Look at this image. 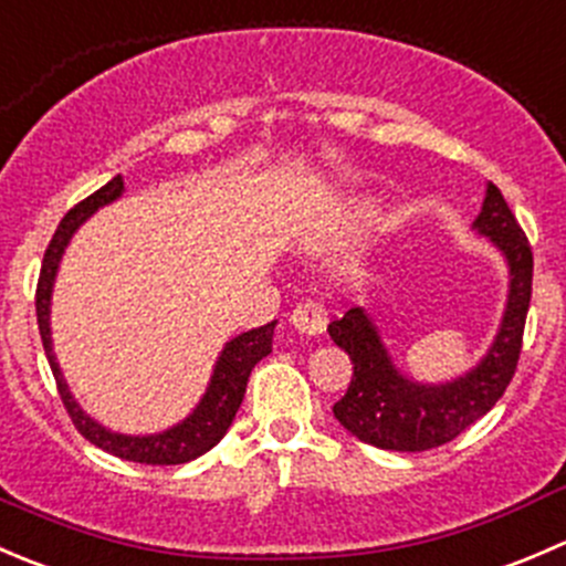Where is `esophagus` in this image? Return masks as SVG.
I'll list each match as a JSON object with an SVG mask.
<instances>
[{
	"mask_svg": "<svg viewBox=\"0 0 566 566\" xmlns=\"http://www.w3.org/2000/svg\"><path fill=\"white\" fill-rule=\"evenodd\" d=\"M290 323H293V328L298 334L319 336L325 331V325H328V310L319 301H301L293 310V315H290Z\"/></svg>",
	"mask_w": 566,
	"mask_h": 566,
	"instance_id": "obj_1",
	"label": "esophagus"
}]
</instances>
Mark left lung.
Listing matches in <instances>:
<instances>
[{
	"label": "left lung",
	"mask_w": 566,
	"mask_h": 566,
	"mask_svg": "<svg viewBox=\"0 0 566 566\" xmlns=\"http://www.w3.org/2000/svg\"><path fill=\"white\" fill-rule=\"evenodd\" d=\"M473 227L504 251L512 279L499 336L484 361L465 378L443 386H421L402 378L380 342L378 328L358 306L328 325L331 339L353 361L350 386L334 405V416L358 441L391 452H427L443 447L482 419L515 378L531 304L534 254L526 232L493 182Z\"/></svg>",
	"instance_id": "1"
}]
</instances>
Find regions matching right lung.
Returning a JSON list of instances; mask_svg holds the SVG:
<instances>
[{"mask_svg": "<svg viewBox=\"0 0 566 566\" xmlns=\"http://www.w3.org/2000/svg\"><path fill=\"white\" fill-rule=\"evenodd\" d=\"M123 193V177H112L106 186H101L98 191L90 193L87 199L71 208L65 213V219L56 227L54 238H51L49 249L43 254V265H40V279L35 290V312H38V328L40 339H43L45 358L51 364V373H54L56 391H60L62 405H65L67 416L76 424V430L87 438L90 443H95L104 452L114 454L119 460L128 462H142V465H180V462L197 460L199 454L210 452L221 438L230 430L232 419H235L238 408L243 402V394H247L249 375L254 369L256 361L271 353L273 345V325L268 323L260 328L247 331V334L235 336L232 342H227L224 353L219 356L213 369V378H210L208 391H205L202 402L197 405L191 416L180 424L172 427L167 432H158V436H119V432L106 430L98 421L90 419L82 408L76 405V399L67 391L65 380H62L60 367H56V358L51 353V334H49V301H51V284H54L56 265H60V256L65 251L67 241H71L73 232L82 227V221H87V216H93L101 205L114 202V199Z\"/></svg>", "mask_w": 566, "mask_h": 566, "instance_id": "right-lung-1", "label": "right lung"}]
</instances>
